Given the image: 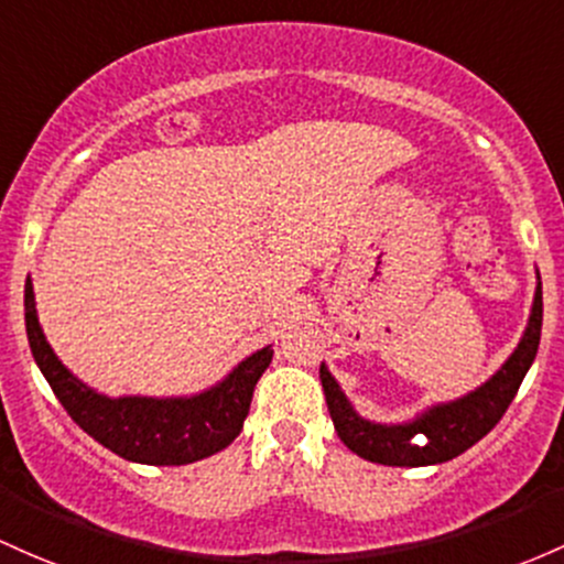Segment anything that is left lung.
<instances>
[{
	"instance_id": "8db88e82",
	"label": "left lung",
	"mask_w": 564,
	"mask_h": 564,
	"mask_svg": "<svg viewBox=\"0 0 564 564\" xmlns=\"http://www.w3.org/2000/svg\"><path fill=\"white\" fill-rule=\"evenodd\" d=\"M538 275V272H535ZM543 324V292L541 275L533 296L528 326L513 352L500 364V369L490 380L481 382L471 393L455 401H442L425 412L414 414L406 423H375L361 417L348 395L343 393L339 382L334 380L329 367L321 364V386H324L326 406H329L332 423L345 447L364 460L380 463V466H436L447 463L474 447L481 436H487L522 386L524 375L533 367L538 343H541Z\"/></svg>"
}]
</instances>
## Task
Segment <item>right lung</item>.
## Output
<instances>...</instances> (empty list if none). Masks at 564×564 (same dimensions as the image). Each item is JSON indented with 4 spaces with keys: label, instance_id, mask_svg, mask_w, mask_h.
<instances>
[{
    "label": "right lung",
    "instance_id": "add662e5",
    "mask_svg": "<svg viewBox=\"0 0 564 564\" xmlns=\"http://www.w3.org/2000/svg\"><path fill=\"white\" fill-rule=\"evenodd\" d=\"M29 348L74 423L115 455L144 466H187L230 447L243 429L253 388L272 361V345L246 356L216 386L192 395L98 393L61 364L36 318L31 278L23 292Z\"/></svg>",
    "mask_w": 564,
    "mask_h": 564
}]
</instances>
